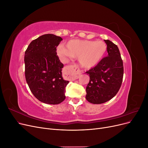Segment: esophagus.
Segmentation results:
<instances>
[{"mask_svg": "<svg viewBox=\"0 0 148 148\" xmlns=\"http://www.w3.org/2000/svg\"><path fill=\"white\" fill-rule=\"evenodd\" d=\"M65 70L66 74L69 75V78L71 80L77 79L79 78L82 71L77 65L72 64L67 65L65 67Z\"/></svg>", "mask_w": 148, "mask_h": 148, "instance_id": "1", "label": "esophagus"}]
</instances>
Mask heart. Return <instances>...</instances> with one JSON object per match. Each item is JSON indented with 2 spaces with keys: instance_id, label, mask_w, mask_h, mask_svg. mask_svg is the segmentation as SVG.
I'll list each match as a JSON object with an SVG mask.
<instances>
[{
  "instance_id": "obj_1",
  "label": "heart",
  "mask_w": 148,
  "mask_h": 148,
  "mask_svg": "<svg viewBox=\"0 0 148 148\" xmlns=\"http://www.w3.org/2000/svg\"><path fill=\"white\" fill-rule=\"evenodd\" d=\"M107 51L106 44L103 41L71 40L63 46L57 48L60 56H69L77 58L79 64L86 69L96 66L102 60Z\"/></svg>"
}]
</instances>
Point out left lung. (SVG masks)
Here are the masks:
<instances>
[{"instance_id": "8db88e82", "label": "left lung", "mask_w": 148, "mask_h": 148, "mask_svg": "<svg viewBox=\"0 0 148 148\" xmlns=\"http://www.w3.org/2000/svg\"><path fill=\"white\" fill-rule=\"evenodd\" d=\"M104 41L108 56L86 71L90 77L86 99L95 104L104 103L117 95L123 77V60L117 46L108 39Z\"/></svg>"}]
</instances>
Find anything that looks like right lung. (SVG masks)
I'll return each instance as SVG.
<instances>
[{
	"label": "right lung",
	"instance_id": "1",
	"mask_svg": "<svg viewBox=\"0 0 148 148\" xmlns=\"http://www.w3.org/2000/svg\"><path fill=\"white\" fill-rule=\"evenodd\" d=\"M62 38L46 34L33 40L25 53V78L33 95L41 102L58 104L65 99L69 83L62 78L64 64L57 55Z\"/></svg>",
	"mask_w": 148,
	"mask_h": 148
}]
</instances>
